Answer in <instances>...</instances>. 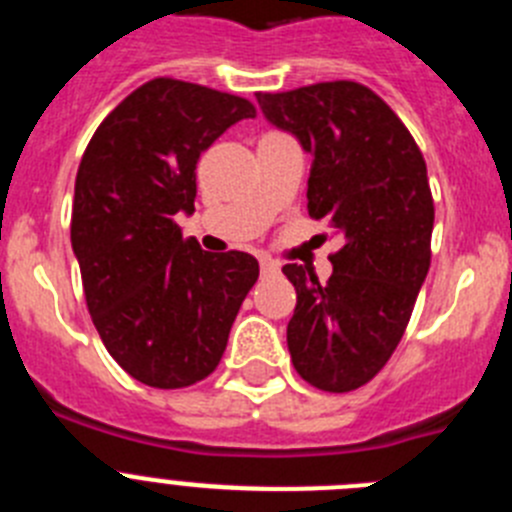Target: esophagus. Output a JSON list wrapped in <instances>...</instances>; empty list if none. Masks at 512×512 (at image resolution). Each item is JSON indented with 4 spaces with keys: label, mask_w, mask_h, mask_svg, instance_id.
<instances>
[{
    "label": "esophagus",
    "mask_w": 512,
    "mask_h": 512,
    "mask_svg": "<svg viewBox=\"0 0 512 512\" xmlns=\"http://www.w3.org/2000/svg\"><path fill=\"white\" fill-rule=\"evenodd\" d=\"M277 269H279V261L261 259V271H264V274H271V271H277Z\"/></svg>",
    "instance_id": "obj_1"
}]
</instances>
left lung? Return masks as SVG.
Returning a JSON list of instances; mask_svg holds the SVG:
<instances>
[{"instance_id": "left-lung-1", "label": "left lung", "mask_w": 512, "mask_h": 512, "mask_svg": "<svg viewBox=\"0 0 512 512\" xmlns=\"http://www.w3.org/2000/svg\"><path fill=\"white\" fill-rule=\"evenodd\" d=\"M256 99L312 156L307 212L343 238L325 284L307 266L282 269L297 292L292 364L323 392L359 390L395 354L431 266L436 210L425 158L390 104L359 81Z\"/></svg>"}]
</instances>
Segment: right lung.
Wrapping results in <instances>:
<instances>
[{
    "instance_id": "obj_1",
    "label": "right lung",
    "mask_w": 512,
    "mask_h": 512,
    "mask_svg": "<svg viewBox=\"0 0 512 512\" xmlns=\"http://www.w3.org/2000/svg\"><path fill=\"white\" fill-rule=\"evenodd\" d=\"M256 117L238 94L158 76L99 122L76 171L71 246L104 348L133 379L179 390L217 369L259 279L251 253L202 251L176 212H194L197 161Z\"/></svg>"
}]
</instances>
